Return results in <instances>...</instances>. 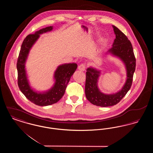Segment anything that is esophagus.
Here are the masks:
<instances>
[{
    "mask_svg": "<svg viewBox=\"0 0 153 153\" xmlns=\"http://www.w3.org/2000/svg\"><path fill=\"white\" fill-rule=\"evenodd\" d=\"M78 69L81 71H85V69H86V66L85 64H80V65L78 67Z\"/></svg>",
    "mask_w": 153,
    "mask_h": 153,
    "instance_id": "obj_1",
    "label": "esophagus"
}]
</instances>
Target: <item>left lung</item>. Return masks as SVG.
Masks as SVG:
<instances>
[{
    "label": "left lung",
    "instance_id": "left-lung-1",
    "mask_svg": "<svg viewBox=\"0 0 153 153\" xmlns=\"http://www.w3.org/2000/svg\"><path fill=\"white\" fill-rule=\"evenodd\" d=\"M112 27L116 38L112 44V47L107 53L120 58L126 66L127 79L123 87L115 94H104L99 90L97 86L100 71L89 67L86 72L85 87L86 97L94 105L103 107L116 105L127 94L131 88L136 66V59L131 42L116 26H112Z\"/></svg>",
    "mask_w": 153,
    "mask_h": 153
}]
</instances>
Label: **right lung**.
I'll return each instance as SVG.
<instances>
[{
    "instance_id": "1",
    "label": "right lung",
    "mask_w": 153,
    "mask_h": 153,
    "mask_svg": "<svg viewBox=\"0 0 153 153\" xmlns=\"http://www.w3.org/2000/svg\"><path fill=\"white\" fill-rule=\"evenodd\" d=\"M52 30L53 26L46 27L26 36L23 41L16 64L18 85L19 89L30 102L39 106L50 105L56 103L62 98L71 77L77 68L76 63L58 66L54 74L55 83L50 89L46 92H38L30 86L25 69L26 61L30 50L39 38L40 34L51 31Z\"/></svg>"
}]
</instances>
